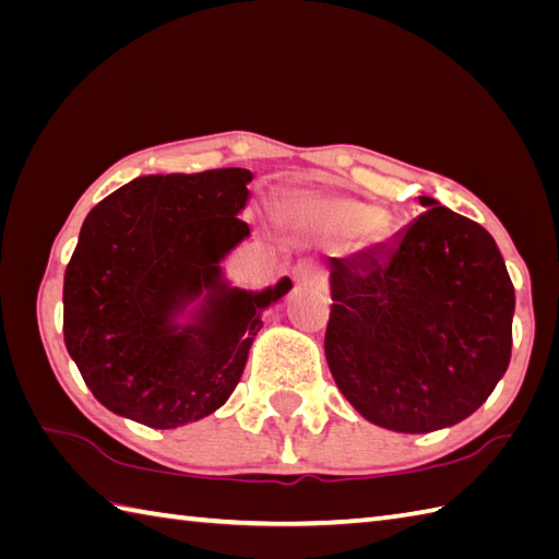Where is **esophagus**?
<instances>
[{
	"mask_svg": "<svg viewBox=\"0 0 559 559\" xmlns=\"http://www.w3.org/2000/svg\"><path fill=\"white\" fill-rule=\"evenodd\" d=\"M293 278H295V286H298V288H319V283H322L319 269H317L314 261H310V259H302V261H298V264H295Z\"/></svg>",
	"mask_w": 559,
	"mask_h": 559,
	"instance_id": "obj_1",
	"label": "esophagus"
}]
</instances>
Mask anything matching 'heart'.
<instances>
[{"label":"heart","mask_w":559,"mask_h":559,"mask_svg":"<svg viewBox=\"0 0 559 559\" xmlns=\"http://www.w3.org/2000/svg\"><path fill=\"white\" fill-rule=\"evenodd\" d=\"M305 213L319 228L331 235L360 233L367 242L382 240L384 237V223L377 221L379 211L346 197H312L310 201H305Z\"/></svg>","instance_id":"b5f03b06"}]
</instances>
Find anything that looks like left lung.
Masks as SVG:
<instances>
[{"mask_svg": "<svg viewBox=\"0 0 559 559\" xmlns=\"http://www.w3.org/2000/svg\"><path fill=\"white\" fill-rule=\"evenodd\" d=\"M389 245L331 259L324 350L365 420L423 435L476 413L512 358L514 286L492 235L432 197Z\"/></svg>", "mask_w": 559, "mask_h": 559, "instance_id": "obj_1", "label": "left lung"}]
</instances>
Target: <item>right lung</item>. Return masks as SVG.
Masks as SVG:
<instances>
[{
  "label": "right lung",
  "mask_w": 559,
  "mask_h": 559,
  "mask_svg": "<svg viewBox=\"0 0 559 559\" xmlns=\"http://www.w3.org/2000/svg\"><path fill=\"white\" fill-rule=\"evenodd\" d=\"M252 173L144 175L81 225L64 273V343L105 408L156 430L197 423L230 399L283 276L237 288L223 261L249 237Z\"/></svg>",
  "instance_id": "add662e5"
}]
</instances>
